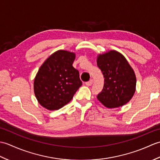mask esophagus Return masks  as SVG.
I'll list each match as a JSON object with an SVG mask.
<instances>
[{
    "instance_id": "esophagus-1",
    "label": "esophagus",
    "mask_w": 160,
    "mask_h": 160,
    "mask_svg": "<svg viewBox=\"0 0 160 160\" xmlns=\"http://www.w3.org/2000/svg\"><path fill=\"white\" fill-rule=\"evenodd\" d=\"M92 84H93V80H91L89 81V82H86V85L88 86V87H90V86L92 85Z\"/></svg>"
}]
</instances>
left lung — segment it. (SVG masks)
I'll use <instances>...</instances> for the list:
<instances>
[{"instance_id":"1","label":"left lung","mask_w":160,"mask_h":160,"mask_svg":"<svg viewBox=\"0 0 160 160\" xmlns=\"http://www.w3.org/2000/svg\"><path fill=\"white\" fill-rule=\"evenodd\" d=\"M97 64L104 78L98 100L110 108L128 102L135 92L136 76L126 58L117 51L110 50L98 55Z\"/></svg>"}]
</instances>
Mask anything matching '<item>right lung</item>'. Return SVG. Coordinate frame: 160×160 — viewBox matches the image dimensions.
<instances>
[{
  "instance_id": "add662e5",
  "label": "right lung",
  "mask_w": 160,
  "mask_h": 160,
  "mask_svg": "<svg viewBox=\"0 0 160 160\" xmlns=\"http://www.w3.org/2000/svg\"><path fill=\"white\" fill-rule=\"evenodd\" d=\"M76 53L58 50L40 67L33 82L38 103L48 110H58L72 100L82 85L79 71L73 67Z\"/></svg>"
}]
</instances>
